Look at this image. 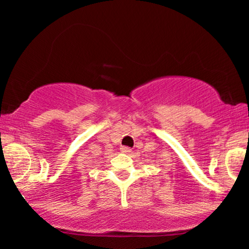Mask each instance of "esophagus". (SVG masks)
<instances>
[{
  "mask_svg": "<svg viewBox=\"0 0 249 249\" xmlns=\"http://www.w3.org/2000/svg\"><path fill=\"white\" fill-rule=\"evenodd\" d=\"M121 151L123 153H131V150L128 147H125V146H123V147H121Z\"/></svg>",
  "mask_w": 249,
  "mask_h": 249,
  "instance_id": "esophagus-1",
  "label": "esophagus"
}]
</instances>
